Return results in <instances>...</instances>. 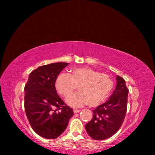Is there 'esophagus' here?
<instances>
[{"label":"esophagus","instance_id":"1","mask_svg":"<svg viewBox=\"0 0 155 155\" xmlns=\"http://www.w3.org/2000/svg\"><path fill=\"white\" fill-rule=\"evenodd\" d=\"M73 111H74V113H78V112H79L81 110H78V109H74Z\"/></svg>","mask_w":155,"mask_h":155}]
</instances>
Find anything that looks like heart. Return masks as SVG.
Returning a JSON list of instances; mask_svg holds the SVG:
<instances>
[{"instance_id":"1","label":"heart","mask_w":155,"mask_h":155,"mask_svg":"<svg viewBox=\"0 0 155 155\" xmlns=\"http://www.w3.org/2000/svg\"><path fill=\"white\" fill-rule=\"evenodd\" d=\"M55 86L60 94L65 97L71 95L78 87L79 92L67 100L70 106L80 107L89 104L95 107L109 97L113 88V82L108 75L92 68L77 67L70 70L69 74H59Z\"/></svg>"}]
</instances>
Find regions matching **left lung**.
<instances>
[{
    "instance_id": "left-lung-1",
    "label": "left lung",
    "mask_w": 155,
    "mask_h": 155,
    "mask_svg": "<svg viewBox=\"0 0 155 155\" xmlns=\"http://www.w3.org/2000/svg\"><path fill=\"white\" fill-rule=\"evenodd\" d=\"M116 86L107 102L92 110V120L85 125L88 134L96 140L113 136L122 125L127 112L129 90L123 78L116 76Z\"/></svg>"
}]
</instances>
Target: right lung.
I'll list each match as a JSON object with an SVG mask.
<instances>
[{
    "label": "right lung",
    "mask_w": 155,
    "mask_h": 155,
    "mask_svg": "<svg viewBox=\"0 0 155 155\" xmlns=\"http://www.w3.org/2000/svg\"><path fill=\"white\" fill-rule=\"evenodd\" d=\"M67 63H54L32 71L25 87V108L33 130L41 137L54 139L67 129L74 115L56 91V78Z\"/></svg>",
    "instance_id": "add662e5"
}]
</instances>
